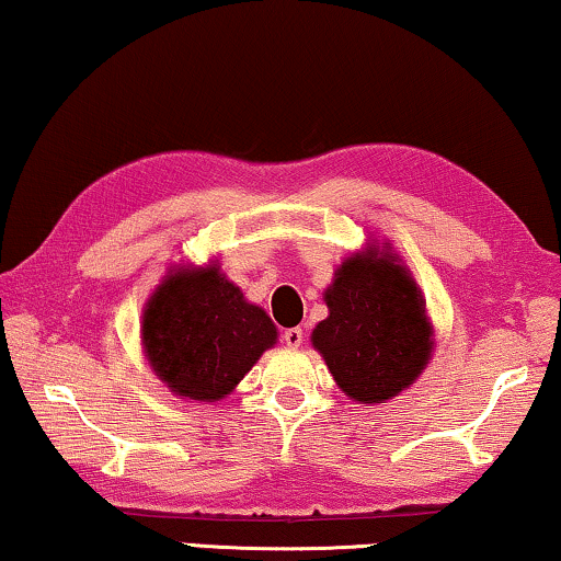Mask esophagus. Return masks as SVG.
Segmentation results:
<instances>
[{"label":"esophagus","mask_w":561,"mask_h":561,"mask_svg":"<svg viewBox=\"0 0 561 561\" xmlns=\"http://www.w3.org/2000/svg\"><path fill=\"white\" fill-rule=\"evenodd\" d=\"M304 339H306V333L300 331V329H288V331H283V341H286V346H288V348H298V346H304Z\"/></svg>","instance_id":"34e87169"}]
</instances>
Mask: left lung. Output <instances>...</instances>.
I'll use <instances>...</instances> for the list:
<instances>
[{"label":"left lung","mask_w":561,"mask_h":561,"mask_svg":"<svg viewBox=\"0 0 561 561\" xmlns=\"http://www.w3.org/2000/svg\"><path fill=\"white\" fill-rule=\"evenodd\" d=\"M329 316L310 333L333 381L358 403L407 391L434 356L426 298L391 243H366L343 257L323 290Z\"/></svg>","instance_id":"8db88e82"}]
</instances>
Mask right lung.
<instances>
[{
  "label": "right lung",
  "instance_id": "right-lung-1",
  "mask_svg": "<svg viewBox=\"0 0 561 561\" xmlns=\"http://www.w3.org/2000/svg\"><path fill=\"white\" fill-rule=\"evenodd\" d=\"M140 343L172 396L215 403L278 343V329L218 261L175 263L145 300Z\"/></svg>",
  "mask_w": 561,
  "mask_h": 561
}]
</instances>
